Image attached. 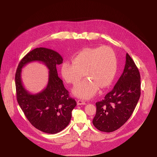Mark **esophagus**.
<instances>
[{
  "mask_svg": "<svg viewBox=\"0 0 157 157\" xmlns=\"http://www.w3.org/2000/svg\"><path fill=\"white\" fill-rule=\"evenodd\" d=\"M77 103H78V105H85V104H86V102H85L84 101H83V100H81V99L78 100Z\"/></svg>",
  "mask_w": 157,
  "mask_h": 157,
  "instance_id": "34e87169",
  "label": "esophagus"
}]
</instances>
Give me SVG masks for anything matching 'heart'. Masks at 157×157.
Listing matches in <instances>:
<instances>
[{
	"label": "heart",
	"instance_id": "heart-1",
	"mask_svg": "<svg viewBox=\"0 0 157 157\" xmlns=\"http://www.w3.org/2000/svg\"><path fill=\"white\" fill-rule=\"evenodd\" d=\"M117 70V61L114 51L111 48H86L73 58V63L65 61L61 65V72L64 79L74 85L86 76V79L73 89V93L83 99L95 95L99 87L109 86L114 79Z\"/></svg>",
	"mask_w": 157,
	"mask_h": 157
}]
</instances>
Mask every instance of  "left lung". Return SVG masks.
<instances>
[{
  "mask_svg": "<svg viewBox=\"0 0 157 157\" xmlns=\"http://www.w3.org/2000/svg\"><path fill=\"white\" fill-rule=\"evenodd\" d=\"M140 75L135 63L126 54L124 72L113 90L96 103L93 124L99 130L114 132L130 118L140 96Z\"/></svg>",
  "mask_w": 157,
  "mask_h": 157,
  "instance_id": "1",
  "label": "left lung"
}]
</instances>
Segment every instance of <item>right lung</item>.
I'll list each match as a JSON object with an SVG mask.
<instances>
[{
  "label": "right lung",
  "mask_w": 157,
  "mask_h": 157,
  "mask_svg": "<svg viewBox=\"0 0 157 157\" xmlns=\"http://www.w3.org/2000/svg\"><path fill=\"white\" fill-rule=\"evenodd\" d=\"M63 58L56 52L46 48H36L21 59L15 74L17 99L19 105L30 124L47 133L59 132L68 125L76 101L70 97L63 81L58 77L56 65L63 63ZM40 61L49 70L47 87L37 94H30L21 79V69L30 62Z\"/></svg>",
  "instance_id": "obj_1"
}]
</instances>
